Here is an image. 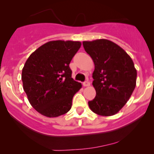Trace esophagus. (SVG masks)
<instances>
[{"label": "esophagus", "instance_id": "1", "mask_svg": "<svg viewBox=\"0 0 154 154\" xmlns=\"http://www.w3.org/2000/svg\"><path fill=\"white\" fill-rule=\"evenodd\" d=\"M82 85L84 87H88V86H90L91 83H90V82H88V81H85V82H83Z\"/></svg>", "mask_w": 154, "mask_h": 154}]
</instances>
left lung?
<instances>
[{"label": "left lung", "mask_w": 154, "mask_h": 154, "mask_svg": "<svg viewBox=\"0 0 154 154\" xmlns=\"http://www.w3.org/2000/svg\"><path fill=\"white\" fill-rule=\"evenodd\" d=\"M95 64L93 85L96 95L88 102L92 111L112 116L121 110L135 90L137 70L130 56L121 47L106 39L83 41Z\"/></svg>", "instance_id": "left-lung-1"}]
</instances>
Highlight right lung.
Returning a JSON list of instances; mask_svg holds the SVG:
<instances>
[{
    "label": "right lung",
    "instance_id": "1",
    "mask_svg": "<svg viewBox=\"0 0 154 154\" xmlns=\"http://www.w3.org/2000/svg\"><path fill=\"white\" fill-rule=\"evenodd\" d=\"M80 46L79 41L48 42L26 61L23 88L32 106L42 115L57 117L71 109L73 96L82 85L72 78L69 63Z\"/></svg>",
    "mask_w": 154,
    "mask_h": 154
}]
</instances>
